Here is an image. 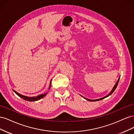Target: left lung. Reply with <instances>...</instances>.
<instances>
[{
  "mask_svg": "<svg viewBox=\"0 0 134 134\" xmlns=\"http://www.w3.org/2000/svg\"><path fill=\"white\" fill-rule=\"evenodd\" d=\"M120 77H119V79H118V80H117V82H116V83L115 84V85L114 86V87H113V89L112 90V91H111V92L109 93V94H108V95H107L106 96H105V97H103V98H99V99H94V100H92V99H88V98H85V97H83V98H84V99H87V100H88V101H91V102H94V101H98V100H102V99H104V98H106V97H108V96H110L112 93L115 91V90H116V87H117V85H118V83H119V80H120Z\"/></svg>",
  "mask_w": 134,
  "mask_h": 134,
  "instance_id": "left-lung-1",
  "label": "left lung"
}]
</instances>
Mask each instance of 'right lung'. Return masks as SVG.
<instances>
[{"instance_id": "right-lung-1", "label": "right lung", "mask_w": 134, "mask_h": 134, "mask_svg": "<svg viewBox=\"0 0 134 134\" xmlns=\"http://www.w3.org/2000/svg\"><path fill=\"white\" fill-rule=\"evenodd\" d=\"M51 80L50 81V86H49V90L50 88L51 87ZM13 91L16 94H17L19 97H21V98L25 99L27 101H30V102H32V101H36V100H40V99H41L42 98H43V97L45 96L47 94V93H44V94H40L38 96H37V97H27V96H23L21 94H19V93H17L16 91H15L14 90H13Z\"/></svg>"}]
</instances>
